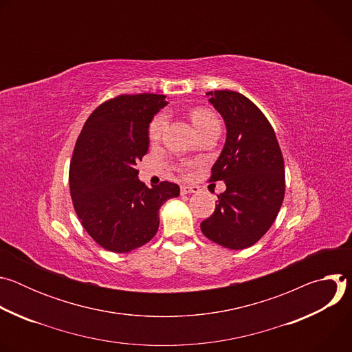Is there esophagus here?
Wrapping results in <instances>:
<instances>
[{"label":"esophagus","instance_id":"34e87169","mask_svg":"<svg viewBox=\"0 0 352 352\" xmlns=\"http://www.w3.org/2000/svg\"><path fill=\"white\" fill-rule=\"evenodd\" d=\"M197 190H199L197 186H190V185H182V186H181V193H182V195L195 193V192H197Z\"/></svg>","mask_w":352,"mask_h":352}]
</instances>
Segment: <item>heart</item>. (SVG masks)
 <instances>
[{
  "label": "heart",
  "instance_id": "1",
  "mask_svg": "<svg viewBox=\"0 0 352 352\" xmlns=\"http://www.w3.org/2000/svg\"><path fill=\"white\" fill-rule=\"evenodd\" d=\"M190 118H192V122L195 125V128L197 131H202L208 126H212V125H220L219 124V120L217 117L214 116V113H212L210 110L208 109H196L192 111L190 114ZM166 122H167V118L164 114H159L153 118V121L150 122L148 125V139L152 142H156L160 139L163 131H164V126H166ZM190 168V164H184L181 166V170L184 173H186L188 170Z\"/></svg>",
  "mask_w": 352,
  "mask_h": 352
}]
</instances>
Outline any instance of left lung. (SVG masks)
<instances>
[{"label":"left lung","mask_w":352,"mask_h":352,"mask_svg":"<svg viewBox=\"0 0 352 352\" xmlns=\"http://www.w3.org/2000/svg\"><path fill=\"white\" fill-rule=\"evenodd\" d=\"M221 114L227 138L212 167L210 181H224L214 213L200 223L210 241L245 249L256 243L274 223L285 192L284 159L274 129L248 97L232 90L209 91Z\"/></svg>","instance_id":"1"}]
</instances>
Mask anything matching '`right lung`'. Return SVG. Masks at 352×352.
I'll list each match as a JSON object with an SVG mask.
<instances>
[{
    "mask_svg": "<svg viewBox=\"0 0 352 352\" xmlns=\"http://www.w3.org/2000/svg\"><path fill=\"white\" fill-rule=\"evenodd\" d=\"M164 94H120L86 120L72 153L69 190L87 234L102 248L126 254L159 230V209L179 195L177 184L147 188L136 164L148 150V124L163 109Z\"/></svg>",
    "mask_w": 352,
    "mask_h": 352,
    "instance_id": "add662e5",
    "label": "right lung"
}]
</instances>
